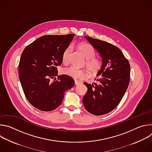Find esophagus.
<instances>
[{
  "instance_id": "1",
  "label": "esophagus",
  "mask_w": 152,
  "mask_h": 152,
  "mask_svg": "<svg viewBox=\"0 0 152 152\" xmlns=\"http://www.w3.org/2000/svg\"><path fill=\"white\" fill-rule=\"evenodd\" d=\"M79 84H80V82L77 80H75V85H78Z\"/></svg>"
}]
</instances>
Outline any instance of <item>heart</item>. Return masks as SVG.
Masks as SVG:
<instances>
[{
	"label": "heart",
	"mask_w": 152,
	"mask_h": 152,
	"mask_svg": "<svg viewBox=\"0 0 152 152\" xmlns=\"http://www.w3.org/2000/svg\"><path fill=\"white\" fill-rule=\"evenodd\" d=\"M78 48L86 59L85 66L86 69L91 73H97L102 66V61L100 59L94 57L95 50L93 46L88 43H81ZM72 49L73 46L70 45L64 50L62 56V62L64 63H67L68 62L69 57ZM61 73L62 75L76 79H82L86 77V73L84 71L73 66L64 68Z\"/></svg>",
	"instance_id": "b5f03b06"
}]
</instances>
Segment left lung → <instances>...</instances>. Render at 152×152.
Here are the masks:
<instances>
[{"label": "left lung", "instance_id": "left-lung-1", "mask_svg": "<svg viewBox=\"0 0 152 152\" xmlns=\"http://www.w3.org/2000/svg\"><path fill=\"white\" fill-rule=\"evenodd\" d=\"M85 38L100 55L102 66L97 74L100 76L97 83L84 82L88 90L83 104L90 113L102 115L114 110L121 100L129 85L131 68L117 46L90 37Z\"/></svg>", "mask_w": 152, "mask_h": 152}]
</instances>
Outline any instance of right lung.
I'll use <instances>...</instances> for the list:
<instances>
[{
	"mask_svg": "<svg viewBox=\"0 0 152 152\" xmlns=\"http://www.w3.org/2000/svg\"><path fill=\"white\" fill-rule=\"evenodd\" d=\"M75 34L42 36L28 45L21 55L19 79L29 103L38 110L50 111L62 103L65 92L71 89L74 79L58 76L56 67L62 64V53Z\"/></svg>",
	"mask_w": 152,
	"mask_h": 152,
	"instance_id": "1",
	"label": "right lung"
}]
</instances>
